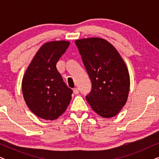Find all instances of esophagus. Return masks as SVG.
<instances>
[{
  "label": "esophagus",
  "instance_id": "obj_1",
  "mask_svg": "<svg viewBox=\"0 0 159 159\" xmlns=\"http://www.w3.org/2000/svg\"><path fill=\"white\" fill-rule=\"evenodd\" d=\"M73 92H74V93H75V94L77 95V94H78V93H79V90H78V88H74Z\"/></svg>",
  "mask_w": 159,
  "mask_h": 159
}]
</instances>
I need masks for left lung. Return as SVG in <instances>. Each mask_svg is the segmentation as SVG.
<instances>
[{"label":"left lung","mask_w":159,"mask_h":159,"mask_svg":"<svg viewBox=\"0 0 159 159\" xmlns=\"http://www.w3.org/2000/svg\"><path fill=\"white\" fill-rule=\"evenodd\" d=\"M75 43L92 82L87 101L101 116H116L125 105L129 90V75L125 61L103 38L80 39Z\"/></svg>","instance_id":"1"}]
</instances>
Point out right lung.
<instances>
[{
	"mask_svg": "<svg viewBox=\"0 0 159 159\" xmlns=\"http://www.w3.org/2000/svg\"><path fill=\"white\" fill-rule=\"evenodd\" d=\"M69 44L65 40L45 43L23 77L21 88L25 103L34 114L43 119H58L70 103L72 90L63 81L56 68Z\"/></svg>",
	"mask_w": 159,
	"mask_h": 159,
	"instance_id": "add662e5",
	"label": "right lung"
}]
</instances>
